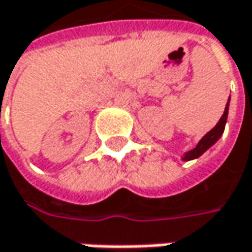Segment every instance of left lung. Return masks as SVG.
<instances>
[{"mask_svg": "<svg viewBox=\"0 0 252 252\" xmlns=\"http://www.w3.org/2000/svg\"><path fill=\"white\" fill-rule=\"evenodd\" d=\"M228 109H229V99H228V102H226L225 111H223V114H222L220 120L218 121L217 126H214L208 134H205V135L200 138V141L197 143V146H196L193 150H190V151L185 153V156L182 157V160H183V161H189V160H194V158L200 157L206 150L211 149V147L217 143L218 140L220 138V135L223 134V129H225V124H226Z\"/></svg>", "mask_w": 252, "mask_h": 252, "instance_id": "8db88e82", "label": "left lung"}]
</instances>
